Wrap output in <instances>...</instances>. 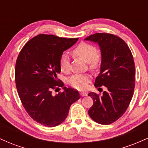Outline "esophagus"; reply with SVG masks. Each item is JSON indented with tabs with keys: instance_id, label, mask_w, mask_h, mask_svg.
Wrapping results in <instances>:
<instances>
[{
	"instance_id": "esophagus-1",
	"label": "esophagus",
	"mask_w": 148,
	"mask_h": 148,
	"mask_svg": "<svg viewBox=\"0 0 148 148\" xmlns=\"http://www.w3.org/2000/svg\"><path fill=\"white\" fill-rule=\"evenodd\" d=\"M80 95H81V96H86L88 95V92H80Z\"/></svg>"
}]
</instances>
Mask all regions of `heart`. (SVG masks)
Listing matches in <instances>:
<instances>
[{"label": "heart", "instance_id": "obj_1", "mask_svg": "<svg viewBox=\"0 0 148 148\" xmlns=\"http://www.w3.org/2000/svg\"><path fill=\"white\" fill-rule=\"evenodd\" d=\"M76 56L83 59L89 64L91 69H96L101 62V57L97 53V49L95 46L86 42H81L73 50ZM60 67L62 72H67L69 70V60L68 56L62 53L60 59ZM90 76L88 74H76L68 79V84L72 88L77 90H84L87 87Z\"/></svg>", "mask_w": 148, "mask_h": 148}]
</instances>
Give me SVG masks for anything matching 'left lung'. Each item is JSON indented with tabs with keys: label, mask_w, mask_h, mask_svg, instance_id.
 <instances>
[{
	"label": "left lung",
	"mask_w": 148,
	"mask_h": 148,
	"mask_svg": "<svg viewBox=\"0 0 148 148\" xmlns=\"http://www.w3.org/2000/svg\"><path fill=\"white\" fill-rule=\"evenodd\" d=\"M85 40L99 46L101 63L95 86L106 88L101 95L88 94L93 99L88 114L96 123L110 125L125 113L133 97L136 75L133 56L123 39L113 34L95 33Z\"/></svg>",
	"instance_id": "obj_1"
}]
</instances>
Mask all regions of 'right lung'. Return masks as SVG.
I'll use <instances>...</instances> for the list:
<instances>
[{"label": "right lung", "mask_w": 148, "mask_h": 148, "mask_svg": "<svg viewBox=\"0 0 148 148\" xmlns=\"http://www.w3.org/2000/svg\"><path fill=\"white\" fill-rule=\"evenodd\" d=\"M78 40L40 34L23 46L16 59L15 83L22 104L35 121L45 127L62 123L71 105L80 98L72 88L64 87V91L55 96L52 94V90L64 86L57 79L60 56Z\"/></svg>", "instance_id": "right-lung-1"}]
</instances>
